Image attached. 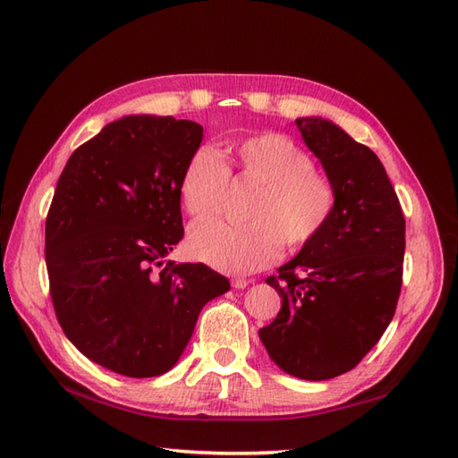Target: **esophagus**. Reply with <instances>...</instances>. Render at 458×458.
<instances>
[{"instance_id":"34e87169","label":"esophagus","mask_w":458,"mask_h":458,"mask_svg":"<svg viewBox=\"0 0 458 458\" xmlns=\"http://www.w3.org/2000/svg\"><path fill=\"white\" fill-rule=\"evenodd\" d=\"M248 284H250V281H246V279H233V281H232V286H233V289H238V291L246 289Z\"/></svg>"}]
</instances>
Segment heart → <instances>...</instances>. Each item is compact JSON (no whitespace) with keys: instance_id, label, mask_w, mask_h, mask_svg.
<instances>
[{"instance_id":"obj_1","label":"heart","mask_w":458,"mask_h":458,"mask_svg":"<svg viewBox=\"0 0 458 458\" xmlns=\"http://www.w3.org/2000/svg\"><path fill=\"white\" fill-rule=\"evenodd\" d=\"M228 156L230 167L212 148H197L181 175V200L193 218L218 215L233 169V177L258 185L246 208L250 222H199L187 240L195 259L222 273L246 275L267 267L281 243L286 250H301L327 226L335 208V187L293 138L258 134L232 144Z\"/></svg>"}]
</instances>
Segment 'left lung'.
Instances as JSON below:
<instances>
[{
	"label": "left lung",
	"instance_id": "8db88e82",
	"mask_svg": "<svg viewBox=\"0 0 458 458\" xmlns=\"http://www.w3.org/2000/svg\"><path fill=\"white\" fill-rule=\"evenodd\" d=\"M294 124L335 187V208L327 226L267 277L283 301L259 339L286 375L327 380L353 369L396 312L406 220L370 148L322 116Z\"/></svg>",
	"mask_w": 458,
	"mask_h": 458
}]
</instances>
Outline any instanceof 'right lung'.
<instances>
[{"label": "right lung", "instance_id": "obj_1", "mask_svg": "<svg viewBox=\"0 0 458 458\" xmlns=\"http://www.w3.org/2000/svg\"><path fill=\"white\" fill-rule=\"evenodd\" d=\"M203 126L174 116L113 121L68 159L47 216L56 318L93 363L159 377L183 353L199 312L230 291L205 263L164 261L183 238L181 175Z\"/></svg>", "mask_w": 458, "mask_h": 458}]
</instances>
